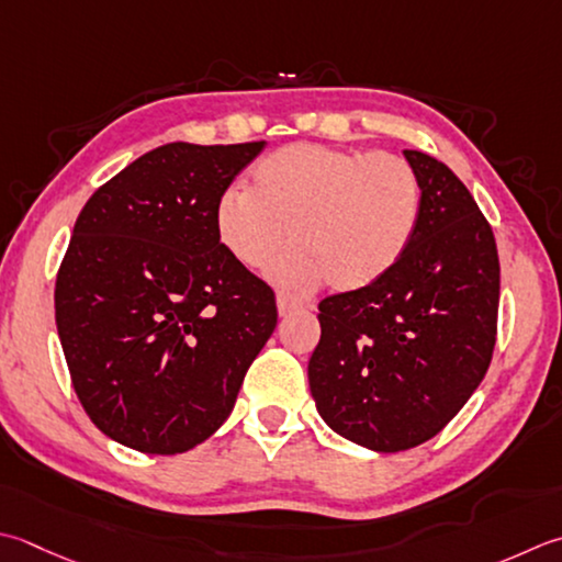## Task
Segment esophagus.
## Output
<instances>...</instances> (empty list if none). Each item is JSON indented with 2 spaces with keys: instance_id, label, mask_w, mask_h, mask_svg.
Here are the masks:
<instances>
[{
  "instance_id": "esophagus-1",
  "label": "esophagus",
  "mask_w": 562,
  "mask_h": 562,
  "mask_svg": "<svg viewBox=\"0 0 562 562\" xmlns=\"http://www.w3.org/2000/svg\"><path fill=\"white\" fill-rule=\"evenodd\" d=\"M300 306H302V302L296 300V296H292L288 292H280L278 294V312H280V316H288L294 310H300Z\"/></svg>"
}]
</instances>
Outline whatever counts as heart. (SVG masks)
<instances>
[{
	"label": "heart",
	"instance_id": "heart-1",
	"mask_svg": "<svg viewBox=\"0 0 562 562\" xmlns=\"http://www.w3.org/2000/svg\"><path fill=\"white\" fill-rule=\"evenodd\" d=\"M422 218V182L394 153L292 143L260 158L250 192L231 190L214 204V228L238 266L272 268L284 288L356 292L382 280L409 250Z\"/></svg>",
	"mask_w": 562,
	"mask_h": 562
}]
</instances>
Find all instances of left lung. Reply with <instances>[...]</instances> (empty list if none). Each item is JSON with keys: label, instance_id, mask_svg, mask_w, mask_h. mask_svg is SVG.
<instances>
[{"label": "left lung", "instance_id": "left-lung-1", "mask_svg": "<svg viewBox=\"0 0 562 562\" xmlns=\"http://www.w3.org/2000/svg\"><path fill=\"white\" fill-rule=\"evenodd\" d=\"M422 218L382 280L318 304L310 387L324 422L380 453L414 448L463 409L497 344L499 256L492 226L456 172L404 150Z\"/></svg>", "mask_w": 562, "mask_h": 562}]
</instances>
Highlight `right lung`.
<instances>
[{"mask_svg": "<svg viewBox=\"0 0 562 562\" xmlns=\"http://www.w3.org/2000/svg\"><path fill=\"white\" fill-rule=\"evenodd\" d=\"M266 140L165 143L87 200L55 278V324L99 431L175 456L226 422L278 326L268 282L228 256L214 204Z\"/></svg>", "mask_w": 562, "mask_h": 562, "instance_id": "right-lung-1", "label": "right lung"}]
</instances>
